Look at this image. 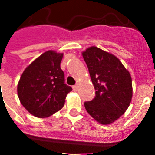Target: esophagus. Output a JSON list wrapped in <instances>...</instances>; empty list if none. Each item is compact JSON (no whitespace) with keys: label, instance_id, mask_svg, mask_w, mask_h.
Returning <instances> with one entry per match:
<instances>
[{"label":"esophagus","instance_id":"1","mask_svg":"<svg viewBox=\"0 0 155 155\" xmlns=\"http://www.w3.org/2000/svg\"><path fill=\"white\" fill-rule=\"evenodd\" d=\"M73 91H78V85H77V84H75V85H74V86H73Z\"/></svg>","mask_w":155,"mask_h":155}]
</instances>
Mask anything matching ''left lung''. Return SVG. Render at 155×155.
Instances as JSON below:
<instances>
[{
  "label": "left lung",
  "mask_w": 155,
  "mask_h": 155,
  "mask_svg": "<svg viewBox=\"0 0 155 155\" xmlns=\"http://www.w3.org/2000/svg\"><path fill=\"white\" fill-rule=\"evenodd\" d=\"M95 97L84 102L85 110L99 123L109 124L118 120L129 107L133 94L129 71L114 54L95 46L82 53Z\"/></svg>",
  "instance_id": "1"
}]
</instances>
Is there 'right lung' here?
I'll use <instances>...</instances> for the list:
<instances>
[{
  "label": "right lung",
  "instance_id": "right-lung-1",
  "mask_svg": "<svg viewBox=\"0 0 155 155\" xmlns=\"http://www.w3.org/2000/svg\"><path fill=\"white\" fill-rule=\"evenodd\" d=\"M62 57V53L46 51L25 68L20 78L19 100L34 116L45 118L60 110L72 91L64 84V74L61 69Z\"/></svg>",
  "mask_w": 155,
  "mask_h": 155
}]
</instances>
